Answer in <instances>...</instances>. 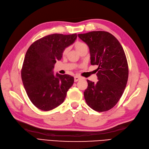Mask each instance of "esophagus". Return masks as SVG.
<instances>
[{
    "label": "esophagus",
    "mask_w": 149,
    "mask_h": 149,
    "mask_svg": "<svg viewBox=\"0 0 149 149\" xmlns=\"http://www.w3.org/2000/svg\"><path fill=\"white\" fill-rule=\"evenodd\" d=\"M81 79V77H79V76H75L74 77V81L75 82H77L78 81H79Z\"/></svg>",
    "instance_id": "34e87169"
}]
</instances>
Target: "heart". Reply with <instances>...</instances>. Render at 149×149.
Listing matches in <instances>:
<instances>
[{
	"label": "heart",
	"instance_id": "1",
	"mask_svg": "<svg viewBox=\"0 0 149 149\" xmlns=\"http://www.w3.org/2000/svg\"><path fill=\"white\" fill-rule=\"evenodd\" d=\"M87 45H86V44H85L84 43H83V42H77L76 43H75V48H76V49H77V51H79V50H81L82 48H83V47H86ZM68 47H66V48H65V49H64V50H63V54L64 55H65L66 53L68 52Z\"/></svg>",
	"mask_w": 149,
	"mask_h": 149
}]
</instances>
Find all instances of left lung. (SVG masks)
I'll use <instances>...</instances> for the list:
<instances>
[{
  "instance_id": "obj_1",
  "label": "left lung",
  "mask_w": 149,
  "mask_h": 149,
  "mask_svg": "<svg viewBox=\"0 0 149 149\" xmlns=\"http://www.w3.org/2000/svg\"><path fill=\"white\" fill-rule=\"evenodd\" d=\"M78 36L90 49L91 65H97V83L87 80L84 99L98 112L108 111L118 102L128 80L129 68L124 50L111 34L91 31Z\"/></svg>"
}]
</instances>
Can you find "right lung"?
<instances>
[{"label":"right lung","instance_id":"right-lung-1","mask_svg":"<svg viewBox=\"0 0 149 149\" xmlns=\"http://www.w3.org/2000/svg\"><path fill=\"white\" fill-rule=\"evenodd\" d=\"M76 34H52L36 40L28 49L21 70L25 90L37 108L50 111L61 104L74 82L67 74H54L56 61L76 40Z\"/></svg>","mask_w":149,"mask_h":149}]
</instances>
